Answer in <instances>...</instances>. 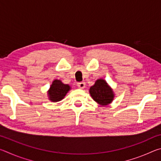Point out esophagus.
Masks as SVG:
<instances>
[{"instance_id":"obj_1","label":"esophagus","mask_w":161,"mask_h":161,"mask_svg":"<svg viewBox=\"0 0 161 161\" xmlns=\"http://www.w3.org/2000/svg\"><path fill=\"white\" fill-rule=\"evenodd\" d=\"M85 82H83V81H81V82H78L77 83V86L80 89H84L85 87Z\"/></svg>"}]
</instances>
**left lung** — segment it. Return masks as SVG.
I'll use <instances>...</instances> for the list:
<instances>
[{"mask_svg": "<svg viewBox=\"0 0 161 161\" xmlns=\"http://www.w3.org/2000/svg\"><path fill=\"white\" fill-rule=\"evenodd\" d=\"M89 93L95 102L102 106L110 103L114 98L113 91L103 80H98L94 85L90 87Z\"/></svg>", "mask_w": 161, "mask_h": 161, "instance_id": "obj_1", "label": "left lung"}]
</instances>
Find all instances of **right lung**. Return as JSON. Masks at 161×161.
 I'll return each instance as SVG.
<instances>
[{
  "instance_id": "add662e5",
  "label": "right lung",
  "mask_w": 161,
  "mask_h": 161,
  "mask_svg": "<svg viewBox=\"0 0 161 161\" xmlns=\"http://www.w3.org/2000/svg\"><path fill=\"white\" fill-rule=\"evenodd\" d=\"M70 89V86L64 84L60 80H55L48 92L49 97L52 102H58L62 100Z\"/></svg>"
}]
</instances>
